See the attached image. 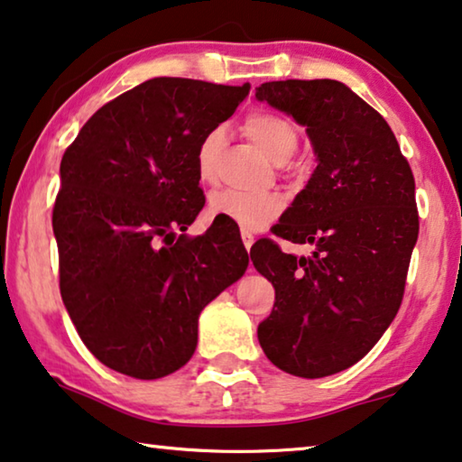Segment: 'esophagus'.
Instances as JSON below:
<instances>
[{
    "label": "esophagus",
    "mask_w": 462,
    "mask_h": 462,
    "mask_svg": "<svg viewBox=\"0 0 462 462\" xmlns=\"http://www.w3.org/2000/svg\"><path fill=\"white\" fill-rule=\"evenodd\" d=\"M241 241H244V245H245V250L250 252V247L254 245V236L250 231H245V229H241Z\"/></svg>",
    "instance_id": "obj_1"
}]
</instances>
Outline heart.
<instances>
[{
	"label": "heart",
	"instance_id": "1",
	"mask_svg": "<svg viewBox=\"0 0 462 462\" xmlns=\"http://www.w3.org/2000/svg\"><path fill=\"white\" fill-rule=\"evenodd\" d=\"M244 130L274 162H287L297 151L300 134L287 117L271 111H254L245 117ZM225 142L223 127H212L204 134L196 151V171L200 181H215L217 159ZM210 212L218 218L239 225L245 231H260L271 225L282 212L279 194H245V191L223 189L210 198Z\"/></svg>",
	"mask_w": 462,
	"mask_h": 462
}]
</instances>
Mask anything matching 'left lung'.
Instances as JSON below:
<instances>
[{
  "label": "left lung",
  "instance_id": "1",
  "mask_svg": "<svg viewBox=\"0 0 462 462\" xmlns=\"http://www.w3.org/2000/svg\"><path fill=\"white\" fill-rule=\"evenodd\" d=\"M255 98L305 127L318 162L274 231L311 255L271 239L250 252L276 293L258 340L279 370L324 378L367 355L401 308L420 233L415 180L386 119L346 84L266 82Z\"/></svg>",
  "mask_w": 462,
  "mask_h": 462
}]
</instances>
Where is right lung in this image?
<instances>
[{
	"label": "right lung",
	"instance_id": "obj_1",
	"mask_svg": "<svg viewBox=\"0 0 462 462\" xmlns=\"http://www.w3.org/2000/svg\"><path fill=\"white\" fill-rule=\"evenodd\" d=\"M247 95L250 84L152 78L103 105L63 154L53 208L61 300L111 370L157 380L186 365L200 311L250 264L231 225L183 236L204 207L198 144Z\"/></svg>",
	"mask_w": 462,
	"mask_h": 462
}]
</instances>
